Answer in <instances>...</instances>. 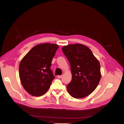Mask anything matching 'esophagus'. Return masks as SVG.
Instances as JSON below:
<instances>
[{
    "label": "esophagus",
    "instance_id": "34e87169",
    "mask_svg": "<svg viewBox=\"0 0 124 124\" xmlns=\"http://www.w3.org/2000/svg\"><path fill=\"white\" fill-rule=\"evenodd\" d=\"M62 76H57V78H62Z\"/></svg>",
    "mask_w": 124,
    "mask_h": 124
}]
</instances>
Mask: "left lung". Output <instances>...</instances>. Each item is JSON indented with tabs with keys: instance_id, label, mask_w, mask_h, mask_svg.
Returning <instances> with one entry per match:
<instances>
[{
	"instance_id": "8db88e82",
	"label": "left lung",
	"mask_w": 124,
	"mask_h": 124,
	"mask_svg": "<svg viewBox=\"0 0 124 124\" xmlns=\"http://www.w3.org/2000/svg\"><path fill=\"white\" fill-rule=\"evenodd\" d=\"M69 62L72 80L67 89L75 98H84L93 92L100 78V65L89 48L81 44H70L62 47Z\"/></svg>"
}]
</instances>
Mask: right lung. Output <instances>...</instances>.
<instances>
[{"label": "right lung", "instance_id": "obj_1", "mask_svg": "<svg viewBox=\"0 0 124 124\" xmlns=\"http://www.w3.org/2000/svg\"><path fill=\"white\" fill-rule=\"evenodd\" d=\"M58 48L57 44L43 43L32 47L22 59L19 76L25 91L32 96H42L49 89L55 77L50 67Z\"/></svg>", "mask_w": 124, "mask_h": 124}]
</instances>
